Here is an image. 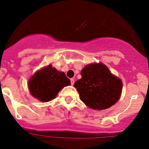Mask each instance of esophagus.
I'll use <instances>...</instances> for the list:
<instances>
[{
  "label": "esophagus",
  "mask_w": 149,
  "mask_h": 149,
  "mask_svg": "<svg viewBox=\"0 0 149 149\" xmlns=\"http://www.w3.org/2000/svg\"><path fill=\"white\" fill-rule=\"evenodd\" d=\"M74 82H75L74 79L71 78V85H73V84H74Z\"/></svg>",
  "instance_id": "34e87169"
}]
</instances>
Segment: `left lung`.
<instances>
[{
  "mask_svg": "<svg viewBox=\"0 0 149 149\" xmlns=\"http://www.w3.org/2000/svg\"><path fill=\"white\" fill-rule=\"evenodd\" d=\"M82 78L74 83L80 98L90 109L103 110L120 99L122 82L102 63L87 65L81 71Z\"/></svg>",
  "mask_w": 149,
  "mask_h": 149,
  "instance_id": "left-lung-1",
  "label": "left lung"
}]
</instances>
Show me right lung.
<instances>
[{
  "instance_id": "add662e5",
  "label": "right lung",
  "mask_w": 149,
  "mask_h": 149,
  "mask_svg": "<svg viewBox=\"0 0 149 149\" xmlns=\"http://www.w3.org/2000/svg\"><path fill=\"white\" fill-rule=\"evenodd\" d=\"M70 84L65 73L58 71L52 65L36 72L28 82L31 95L42 102L54 99L64 86Z\"/></svg>"
}]
</instances>
